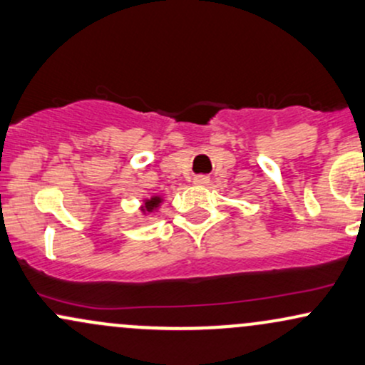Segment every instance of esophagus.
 <instances>
[{"label": "esophagus", "instance_id": "obj_1", "mask_svg": "<svg viewBox=\"0 0 365 365\" xmlns=\"http://www.w3.org/2000/svg\"><path fill=\"white\" fill-rule=\"evenodd\" d=\"M210 179L207 178V175H196L195 179H192V182L196 184V186H205V184H208Z\"/></svg>", "mask_w": 365, "mask_h": 365}]
</instances>
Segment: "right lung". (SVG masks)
<instances>
[{
    "label": "right lung",
    "mask_w": 365,
    "mask_h": 365,
    "mask_svg": "<svg viewBox=\"0 0 365 365\" xmlns=\"http://www.w3.org/2000/svg\"><path fill=\"white\" fill-rule=\"evenodd\" d=\"M160 203H162V196H152V198H148V200L143 201V207H141V212H143V213L155 212V210L160 207Z\"/></svg>",
    "instance_id": "1"
}]
</instances>
